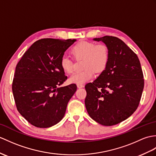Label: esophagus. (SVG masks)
Instances as JSON below:
<instances>
[{
	"label": "esophagus",
	"mask_w": 156,
	"mask_h": 156,
	"mask_svg": "<svg viewBox=\"0 0 156 156\" xmlns=\"http://www.w3.org/2000/svg\"><path fill=\"white\" fill-rule=\"evenodd\" d=\"M77 87L78 88H83V87H84V85L82 84H78Z\"/></svg>",
	"instance_id": "1"
}]
</instances>
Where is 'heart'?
Wrapping results in <instances>:
<instances>
[{"label":"heart","mask_w":156,"mask_h":156,"mask_svg":"<svg viewBox=\"0 0 156 156\" xmlns=\"http://www.w3.org/2000/svg\"><path fill=\"white\" fill-rule=\"evenodd\" d=\"M72 55L75 59H83L81 72H76L69 78V82L75 84H84L90 80L96 73H101L106 69L109 62L110 52L105 44H96L92 42H81L72 47ZM60 66L65 72L71 74L74 70V63L66 56L60 60Z\"/></svg>","instance_id":"heart-1"}]
</instances>
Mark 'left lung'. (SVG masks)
Returning <instances> with one entry per match:
<instances>
[{"label": "left lung", "mask_w": 156, "mask_h": 156, "mask_svg": "<svg viewBox=\"0 0 156 156\" xmlns=\"http://www.w3.org/2000/svg\"><path fill=\"white\" fill-rule=\"evenodd\" d=\"M110 52L108 66L93 82L86 84L85 106L89 115L103 126L118 124L139 106L144 86L143 72L136 54L119 38L105 36Z\"/></svg>", "instance_id": "1"}]
</instances>
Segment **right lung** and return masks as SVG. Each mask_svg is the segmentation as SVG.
I'll list each match as a JSON object with an SVG mask.
<instances>
[{
	"label": "right lung",
	"instance_id": "add662e5",
	"mask_svg": "<svg viewBox=\"0 0 156 156\" xmlns=\"http://www.w3.org/2000/svg\"><path fill=\"white\" fill-rule=\"evenodd\" d=\"M76 41L38 40L18 62L12 85L14 99L18 111L32 126L49 128L63 118L77 86L58 87L67 80L60 60Z\"/></svg>",
	"mask_w": 156,
	"mask_h": 156
}]
</instances>
